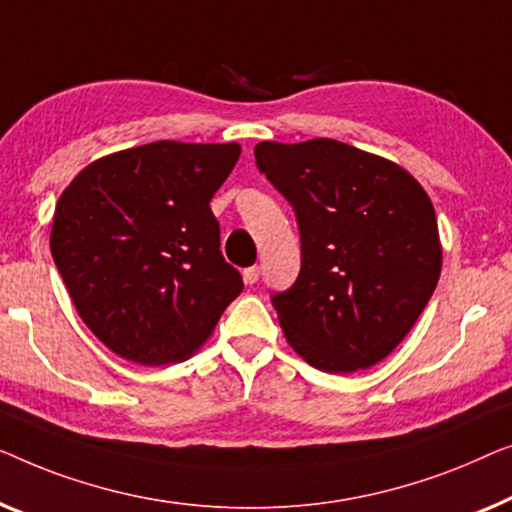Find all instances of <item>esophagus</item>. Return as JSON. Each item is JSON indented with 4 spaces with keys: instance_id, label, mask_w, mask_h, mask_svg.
I'll return each instance as SVG.
<instances>
[{
    "instance_id": "34e87169",
    "label": "esophagus",
    "mask_w": 512,
    "mask_h": 512,
    "mask_svg": "<svg viewBox=\"0 0 512 512\" xmlns=\"http://www.w3.org/2000/svg\"><path fill=\"white\" fill-rule=\"evenodd\" d=\"M243 280H246V285H255L259 280V266H248V269L243 271Z\"/></svg>"
}]
</instances>
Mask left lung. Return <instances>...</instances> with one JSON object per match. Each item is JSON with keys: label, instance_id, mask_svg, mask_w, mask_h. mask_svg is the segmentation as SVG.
Returning a JSON list of instances; mask_svg holds the SVG:
<instances>
[{"label": "left lung", "instance_id": "left-lung-1", "mask_svg": "<svg viewBox=\"0 0 512 512\" xmlns=\"http://www.w3.org/2000/svg\"><path fill=\"white\" fill-rule=\"evenodd\" d=\"M255 160L290 201L301 236L297 280L271 294L287 343L327 373L378 364L441 276L427 192L394 162L334 139L262 141Z\"/></svg>", "mask_w": 512, "mask_h": 512}]
</instances>
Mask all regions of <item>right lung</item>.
Wrapping results in <instances>:
<instances>
[{"label": "right lung", "instance_id": "obj_1", "mask_svg": "<svg viewBox=\"0 0 512 512\" xmlns=\"http://www.w3.org/2000/svg\"><path fill=\"white\" fill-rule=\"evenodd\" d=\"M239 143L155 141L85 167L55 206L50 253L78 315L129 362H183L243 290L211 199Z\"/></svg>", "mask_w": 512, "mask_h": 512}]
</instances>
